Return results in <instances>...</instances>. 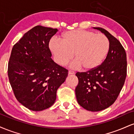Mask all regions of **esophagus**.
I'll use <instances>...</instances> for the list:
<instances>
[{
    "instance_id": "1",
    "label": "esophagus",
    "mask_w": 134,
    "mask_h": 134,
    "mask_svg": "<svg viewBox=\"0 0 134 134\" xmlns=\"http://www.w3.org/2000/svg\"><path fill=\"white\" fill-rule=\"evenodd\" d=\"M68 74H69V75L74 74V72H73V71H71V70H69V71L68 72Z\"/></svg>"
}]
</instances>
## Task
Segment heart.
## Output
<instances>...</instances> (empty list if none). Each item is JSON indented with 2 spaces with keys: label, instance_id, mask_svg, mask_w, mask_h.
I'll return each instance as SVG.
<instances>
[{
  "label": "heart",
  "instance_id": "b5f03b06",
  "mask_svg": "<svg viewBox=\"0 0 134 134\" xmlns=\"http://www.w3.org/2000/svg\"><path fill=\"white\" fill-rule=\"evenodd\" d=\"M49 48L55 62L66 65L73 58L72 68L82 67L84 70L96 69L102 63L108 53L110 41L103 34H96L86 30H72L61 36V41L50 40Z\"/></svg>",
  "mask_w": 134,
  "mask_h": 134
}]
</instances>
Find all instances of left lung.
<instances>
[{
    "label": "left lung",
    "mask_w": 134,
    "mask_h": 134,
    "mask_svg": "<svg viewBox=\"0 0 134 134\" xmlns=\"http://www.w3.org/2000/svg\"><path fill=\"white\" fill-rule=\"evenodd\" d=\"M93 28L104 34L110 41V48L100 65L87 72L76 73L79 83L75 91L80 106L88 111H99L113 104L124 86L127 55L120 42L108 31Z\"/></svg>",
    "instance_id": "obj_1"
}]
</instances>
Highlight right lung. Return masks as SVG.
<instances>
[{"label": "right lung", "instance_id": "obj_1", "mask_svg": "<svg viewBox=\"0 0 134 134\" xmlns=\"http://www.w3.org/2000/svg\"><path fill=\"white\" fill-rule=\"evenodd\" d=\"M57 29L36 26L12 49L8 77L16 99L29 110L40 111L54 104L57 91L68 70L52 59L48 44Z\"/></svg>", "mask_w": 134, "mask_h": 134}]
</instances>
